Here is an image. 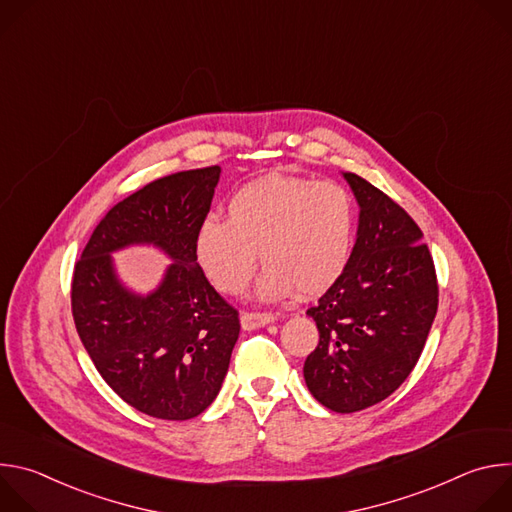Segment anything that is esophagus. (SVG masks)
<instances>
[{"instance_id":"esophagus-1","label":"esophagus","mask_w":512,"mask_h":512,"mask_svg":"<svg viewBox=\"0 0 512 512\" xmlns=\"http://www.w3.org/2000/svg\"><path fill=\"white\" fill-rule=\"evenodd\" d=\"M275 316L271 312H243L241 314V324L245 330H255L265 324H271Z\"/></svg>"}]
</instances>
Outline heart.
<instances>
[{"label": "heart", "mask_w": 512, "mask_h": 512, "mask_svg": "<svg viewBox=\"0 0 512 512\" xmlns=\"http://www.w3.org/2000/svg\"><path fill=\"white\" fill-rule=\"evenodd\" d=\"M356 235V204L332 180L267 176L243 186L227 206V223L204 218L194 257L204 277L227 296H239L267 265L259 296L275 300L294 287L318 296L346 269Z\"/></svg>", "instance_id": "b5f03b06"}]
</instances>
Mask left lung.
Masks as SVG:
<instances>
[{"instance_id": "obj_1", "label": "left lung", "mask_w": 512, "mask_h": 512, "mask_svg": "<svg viewBox=\"0 0 512 512\" xmlns=\"http://www.w3.org/2000/svg\"><path fill=\"white\" fill-rule=\"evenodd\" d=\"M358 235L344 273L308 308L320 342L304 364L310 393L354 413L395 393L415 369L437 314V275L421 229L385 192L346 172Z\"/></svg>"}]
</instances>
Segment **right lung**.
<instances>
[{"mask_svg":"<svg viewBox=\"0 0 512 512\" xmlns=\"http://www.w3.org/2000/svg\"><path fill=\"white\" fill-rule=\"evenodd\" d=\"M218 176V166L176 172L123 198L72 271V318L99 375L127 405L158 419H192L214 401L241 330L239 312L194 257ZM133 242H154L175 259L148 299L112 273L108 253Z\"/></svg>","mask_w":512,"mask_h":512,"instance_id":"obj_1","label":"right lung"}]
</instances>
